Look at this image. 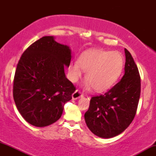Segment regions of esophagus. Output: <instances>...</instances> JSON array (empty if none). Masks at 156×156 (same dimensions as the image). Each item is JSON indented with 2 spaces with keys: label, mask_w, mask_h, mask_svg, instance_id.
<instances>
[{
  "label": "esophagus",
  "mask_w": 156,
  "mask_h": 156,
  "mask_svg": "<svg viewBox=\"0 0 156 156\" xmlns=\"http://www.w3.org/2000/svg\"><path fill=\"white\" fill-rule=\"evenodd\" d=\"M83 95V93H81V92H80V90L77 89V90L75 91V92L72 94V97L73 100H76V99H78V98H80V97H82Z\"/></svg>",
  "instance_id": "1"
}]
</instances>
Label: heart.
<instances>
[{"label":"heart","mask_w":156,"mask_h":156,"mask_svg":"<svg viewBox=\"0 0 156 156\" xmlns=\"http://www.w3.org/2000/svg\"><path fill=\"white\" fill-rule=\"evenodd\" d=\"M124 59L119 52L94 49L84 51L78 62L69 67V79L78 80L86 71L87 87H93L98 92L110 89L117 81L122 72Z\"/></svg>","instance_id":"b5f03b06"}]
</instances>
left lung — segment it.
<instances>
[{
    "label": "left lung",
    "mask_w": 156,
    "mask_h": 156,
    "mask_svg": "<svg viewBox=\"0 0 156 156\" xmlns=\"http://www.w3.org/2000/svg\"><path fill=\"white\" fill-rule=\"evenodd\" d=\"M125 53L122 78L104 94L92 97L84 114L89 130L99 137L108 139L122 133L136 114L141 78L130 52L125 49Z\"/></svg>",
    "instance_id": "8db88e82"
}]
</instances>
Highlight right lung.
Returning <instances> with one entry per match:
<instances>
[{
	"instance_id": "obj_1",
	"label": "right lung",
	"mask_w": 156,
	"mask_h": 156,
	"mask_svg": "<svg viewBox=\"0 0 156 156\" xmlns=\"http://www.w3.org/2000/svg\"><path fill=\"white\" fill-rule=\"evenodd\" d=\"M71 51L48 36L23 52L16 68L14 101L28 123L37 127L53 124L62 116L64 105L72 99L76 87L66 78Z\"/></svg>"
}]
</instances>
